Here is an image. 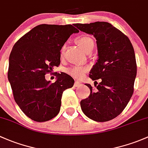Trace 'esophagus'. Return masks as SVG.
<instances>
[{
	"label": "esophagus",
	"instance_id": "esophagus-1",
	"mask_svg": "<svg viewBox=\"0 0 148 148\" xmlns=\"http://www.w3.org/2000/svg\"><path fill=\"white\" fill-rule=\"evenodd\" d=\"M81 85V83H80V81H77V80H76V81H75L74 83V86L75 87H79Z\"/></svg>",
	"mask_w": 148,
	"mask_h": 148
}]
</instances>
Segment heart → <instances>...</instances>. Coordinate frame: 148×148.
<instances>
[{
  "instance_id": "obj_1",
  "label": "heart",
  "mask_w": 148,
  "mask_h": 148,
  "mask_svg": "<svg viewBox=\"0 0 148 148\" xmlns=\"http://www.w3.org/2000/svg\"><path fill=\"white\" fill-rule=\"evenodd\" d=\"M77 42L79 46L83 48L86 53H88V51H90L93 48V40H92L91 38H90L88 36H82L79 37L78 39L77 40ZM63 51H64V48H63ZM86 71V68L76 66V65H73V66L70 67L69 68L66 70V72L68 74L72 76H77V77L82 76Z\"/></svg>"
}]
</instances>
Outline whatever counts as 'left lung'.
I'll use <instances>...</instances> for the list:
<instances>
[{
  "instance_id": "left-lung-1",
  "label": "left lung",
  "mask_w": 148,
  "mask_h": 148,
  "mask_svg": "<svg viewBox=\"0 0 148 148\" xmlns=\"http://www.w3.org/2000/svg\"><path fill=\"white\" fill-rule=\"evenodd\" d=\"M81 31L96 39L98 60L90 73L92 80H100L80 101L83 113L97 122H106L120 115L133 94L137 74L135 51L127 36L107 22L76 23ZM97 82V81H95Z\"/></svg>"
}]
</instances>
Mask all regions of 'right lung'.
<instances>
[{
	"mask_svg": "<svg viewBox=\"0 0 148 148\" xmlns=\"http://www.w3.org/2000/svg\"><path fill=\"white\" fill-rule=\"evenodd\" d=\"M72 25L41 24L25 33L13 45L9 57L8 77L15 101L25 115L45 122L58 114L65 90L73 86L69 75L58 73L51 83L45 75L60 64V50L74 33Z\"/></svg>",
	"mask_w": 148,
	"mask_h": 148,
	"instance_id": "obj_1",
	"label": "right lung"
}]
</instances>
